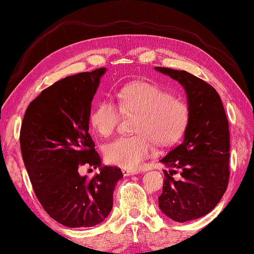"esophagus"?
<instances>
[{"label":"esophagus","instance_id":"esophagus-1","mask_svg":"<svg viewBox=\"0 0 254 254\" xmlns=\"http://www.w3.org/2000/svg\"><path fill=\"white\" fill-rule=\"evenodd\" d=\"M122 172L126 177L132 176V175H137V173H139V171H137V170H128V169H123Z\"/></svg>","mask_w":254,"mask_h":254}]
</instances>
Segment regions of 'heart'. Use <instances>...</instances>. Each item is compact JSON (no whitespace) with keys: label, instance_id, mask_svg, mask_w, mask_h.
I'll use <instances>...</instances> for the list:
<instances>
[{"label":"heart","instance_id":"1","mask_svg":"<svg viewBox=\"0 0 254 254\" xmlns=\"http://www.w3.org/2000/svg\"><path fill=\"white\" fill-rule=\"evenodd\" d=\"M117 106L111 99L98 103L90 114V123L98 133L109 137L116 131L123 114H135L133 135H124L109 143L105 156L111 164L135 170L155 153V140L168 145L183 134L189 120L185 101L147 82H133L116 92Z\"/></svg>","mask_w":254,"mask_h":254}]
</instances>
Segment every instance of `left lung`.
I'll return each mask as SVG.
<instances>
[{"label": "left lung", "mask_w": 254, "mask_h": 254, "mask_svg": "<svg viewBox=\"0 0 254 254\" xmlns=\"http://www.w3.org/2000/svg\"><path fill=\"white\" fill-rule=\"evenodd\" d=\"M176 79L187 94L189 120L184 139L161 160L164 170L160 209L177 222L195 220L220 202L229 180V126L217 91L186 70L155 67ZM178 169L182 179L172 176Z\"/></svg>", "instance_id": "1"}]
</instances>
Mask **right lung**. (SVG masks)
<instances>
[{"label":"right lung","mask_w":254,"mask_h":254,"mask_svg":"<svg viewBox=\"0 0 254 254\" xmlns=\"http://www.w3.org/2000/svg\"><path fill=\"white\" fill-rule=\"evenodd\" d=\"M106 68L67 76L49 86L26 109L20 149L41 205L69 228L103 222L113 207L115 185L123 178L117 166H103L89 134L91 103ZM101 168L88 180L82 165Z\"/></svg>","instance_id":"right-lung-1"}]
</instances>
